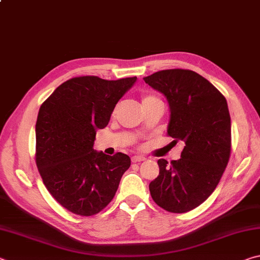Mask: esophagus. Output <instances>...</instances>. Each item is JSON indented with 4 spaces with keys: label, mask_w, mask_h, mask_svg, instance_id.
Returning a JSON list of instances; mask_svg holds the SVG:
<instances>
[{
    "label": "esophagus",
    "mask_w": 260,
    "mask_h": 260,
    "mask_svg": "<svg viewBox=\"0 0 260 260\" xmlns=\"http://www.w3.org/2000/svg\"><path fill=\"white\" fill-rule=\"evenodd\" d=\"M143 160H146V157H143V156H134L133 158H132V161L133 162H140Z\"/></svg>",
    "instance_id": "obj_1"
}]
</instances>
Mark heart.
I'll use <instances>...</instances> for the list:
<instances>
[{
	"label": "heart",
	"instance_id": "obj_1",
	"mask_svg": "<svg viewBox=\"0 0 260 260\" xmlns=\"http://www.w3.org/2000/svg\"><path fill=\"white\" fill-rule=\"evenodd\" d=\"M155 101H160L159 99L157 98L155 95H151V94H144L142 96V105L149 103V102H155Z\"/></svg>",
	"mask_w": 260,
	"mask_h": 260
}]
</instances>
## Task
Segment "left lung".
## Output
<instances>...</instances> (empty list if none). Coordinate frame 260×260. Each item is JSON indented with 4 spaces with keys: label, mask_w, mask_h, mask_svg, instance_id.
<instances>
[{
    "label": "left lung",
    "mask_w": 260,
    "mask_h": 260,
    "mask_svg": "<svg viewBox=\"0 0 260 260\" xmlns=\"http://www.w3.org/2000/svg\"><path fill=\"white\" fill-rule=\"evenodd\" d=\"M143 80L166 96L171 110L167 135L184 144L180 159L158 160L159 175L149 184L151 197L169 212H188L214 191L230 160L227 101L191 70H162Z\"/></svg>",
    "instance_id": "left-lung-1"
}]
</instances>
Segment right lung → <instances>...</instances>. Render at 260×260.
Returning a JSON list of instances; mask_svg holds the SVG:
<instances>
[{
	"label": "right lung",
	"mask_w": 260,
	"mask_h": 260,
	"mask_svg": "<svg viewBox=\"0 0 260 260\" xmlns=\"http://www.w3.org/2000/svg\"><path fill=\"white\" fill-rule=\"evenodd\" d=\"M135 81L136 77L72 78L39 110L35 161L48 191L70 212L82 217L101 212L129 169L125 153L109 156L93 147L96 131L107 127L118 101Z\"/></svg>",
	"instance_id": "right-lung-1"
}]
</instances>
